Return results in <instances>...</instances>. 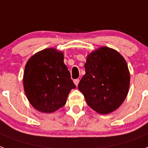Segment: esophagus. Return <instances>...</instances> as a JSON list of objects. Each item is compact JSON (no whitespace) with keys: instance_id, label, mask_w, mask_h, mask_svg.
<instances>
[{"instance_id":"esophagus-1","label":"esophagus","mask_w":148,"mask_h":148,"mask_svg":"<svg viewBox=\"0 0 148 148\" xmlns=\"http://www.w3.org/2000/svg\"><path fill=\"white\" fill-rule=\"evenodd\" d=\"M73 82H74V83H75V86H77L78 84H79V79H75L74 81H73Z\"/></svg>"}]
</instances>
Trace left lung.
Segmentation results:
<instances>
[{
  "label": "left lung",
  "instance_id": "left-lung-1",
  "mask_svg": "<svg viewBox=\"0 0 148 148\" xmlns=\"http://www.w3.org/2000/svg\"><path fill=\"white\" fill-rule=\"evenodd\" d=\"M86 74L78 89L97 113L108 114L118 109L127 96L130 75L123 56L103 46L91 51L85 63Z\"/></svg>",
  "mask_w": 148,
  "mask_h": 148
}]
</instances>
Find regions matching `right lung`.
Listing matches in <instances>:
<instances>
[{
  "instance_id": "add662e5",
  "label": "right lung",
  "mask_w": 148,
  "mask_h": 148,
  "mask_svg": "<svg viewBox=\"0 0 148 148\" xmlns=\"http://www.w3.org/2000/svg\"><path fill=\"white\" fill-rule=\"evenodd\" d=\"M23 85L32 106L45 113L62 107L71 90L75 88L64 63L63 52L54 48L43 49L27 60Z\"/></svg>"
}]
</instances>
